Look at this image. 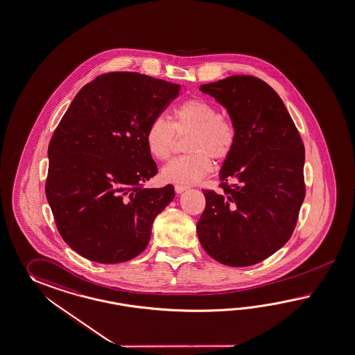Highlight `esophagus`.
I'll list each match as a JSON object with an SVG mask.
<instances>
[{"mask_svg": "<svg viewBox=\"0 0 355 355\" xmlns=\"http://www.w3.org/2000/svg\"><path fill=\"white\" fill-rule=\"evenodd\" d=\"M174 190H175L177 193H182L183 191L187 190V187H186V186H181V184H175V186H174Z\"/></svg>", "mask_w": 355, "mask_h": 355, "instance_id": "esophagus-1", "label": "esophagus"}]
</instances>
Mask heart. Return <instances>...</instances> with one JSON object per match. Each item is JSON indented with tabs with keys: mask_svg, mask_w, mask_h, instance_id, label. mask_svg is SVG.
<instances>
[{
	"mask_svg": "<svg viewBox=\"0 0 355 355\" xmlns=\"http://www.w3.org/2000/svg\"><path fill=\"white\" fill-rule=\"evenodd\" d=\"M191 132L187 139L189 155L174 157L162 169V180L190 186L201 181L211 169V157L223 160L234 150L237 130L230 118L218 115V109L208 100L191 97L177 105L172 121L156 116L145 130L148 154L157 160L171 155L175 133Z\"/></svg>",
	"mask_w": 355,
	"mask_h": 355,
	"instance_id": "b5f03b06",
	"label": "heart"
}]
</instances>
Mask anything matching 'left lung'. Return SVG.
Segmentation results:
<instances>
[{
  "mask_svg": "<svg viewBox=\"0 0 355 355\" xmlns=\"http://www.w3.org/2000/svg\"><path fill=\"white\" fill-rule=\"evenodd\" d=\"M199 89L225 106L237 130L219 171L223 192L204 191L200 243L225 266H254L294 232L305 198L303 141L281 97L261 79L232 76Z\"/></svg>",
  "mask_w": 355,
  "mask_h": 355,
  "instance_id": "8db88e82",
  "label": "left lung"
}]
</instances>
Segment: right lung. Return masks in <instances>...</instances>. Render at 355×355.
Listing matches in <instances>:
<instances>
[{"label": "right lung", "instance_id": "1", "mask_svg": "<svg viewBox=\"0 0 355 355\" xmlns=\"http://www.w3.org/2000/svg\"><path fill=\"white\" fill-rule=\"evenodd\" d=\"M180 89L139 73H107L64 114L49 145L46 198L62 240L83 258L116 264L146 249L174 187H142L157 173L145 130Z\"/></svg>", "mask_w": 355, "mask_h": 355}]
</instances>
